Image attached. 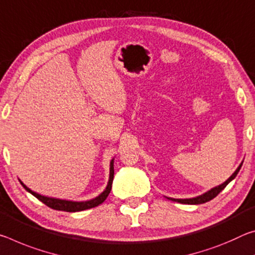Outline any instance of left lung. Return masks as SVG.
I'll return each instance as SVG.
<instances>
[{"label": "left lung", "mask_w": 255, "mask_h": 255, "mask_svg": "<svg viewBox=\"0 0 255 255\" xmlns=\"http://www.w3.org/2000/svg\"><path fill=\"white\" fill-rule=\"evenodd\" d=\"M242 165H243V161H242L241 164H240V166L237 167L235 172H234V173L232 174V176L229 177V178H227L226 181H225V182L223 183V184L212 187L211 190L204 192V193L201 194V195H198V197L190 198V199H174V198H167V197H166V198L169 199V200H172V201L179 202V203H184V204H201V203H206V202H208V201H210V200H212L214 198H216L217 195H218V194L220 193V192H222V191L225 189V187H226V186L228 185V183H231V182L233 181V179L236 177V175L239 174Z\"/></svg>", "instance_id": "obj_1"}]
</instances>
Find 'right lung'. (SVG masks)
Wrapping results in <instances>:
<instances>
[{
    "label": "right lung",
    "mask_w": 255,
    "mask_h": 255,
    "mask_svg": "<svg viewBox=\"0 0 255 255\" xmlns=\"http://www.w3.org/2000/svg\"><path fill=\"white\" fill-rule=\"evenodd\" d=\"M113 178H114V158H113L110 162V177H108V183L105 187V190H104L98 197L88 200V201H71V200H62V199H56V198H51V197H45V195L36 193V192H33L32 190L29 189V187L24 185L20 179L19 182L21 183V185L24 187V190L28 191L29 193H31L33 197H36L39 201L45 203L47 207L52 208V209L66 211V212H77V211L91 209V208L97 207L105 201L112 190Z\"/></svg>",
    "instance_id": "obj_1"
}]
</instances>
